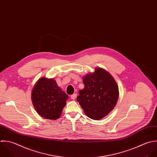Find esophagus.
<instances>
[{
  "instance_id": "obj_1",
  "label": "esophagus",
  "mask_w": 157,
  "mask_h": 157,
  "mask_svg": "<svg viewBox=\"0 0 157 157\" xmlns=\"http://www.w3.org/2000/svg\"><path fill=\"white\" fill-rule=\"evenodd\" d=\"M76 97H77V94H73V95L71 96V98L72 100H75Z\"/></svg>"
}]
</instances>
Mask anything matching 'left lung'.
<instances>
[{
    "label": "left lung",
    "mask_w": 157,
    "mask_h": 157,
    "mask_svg": "<svg viewBox=\"0 0 157 157\" xmlns=\"http://www.w3.org/2000/svg\"><path fill=\"white\" fill-rule=\"evenodd\" d=\"M84 88L79 91L77 101L90 119L100 120L116 106L119 87L114 78L105 70L97 68L83 77Z\"/></svg>",
    "instance_id": "8db88e82"
}]
</instances>
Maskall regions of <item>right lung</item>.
Masks as SVG:
<instances>
[{
	"label": "right lung",
	"instance_id": "right-lung-1",
	"mask_svg": "<svg viewBox=\"0 0 157 157\" xmlns=\"http://www.w3.org/2000/svg\"><path fill=\"white\" fill-rule=\"evenodd\" d=\"M68 96L53 79L41 78L35 83L31 95L37 113L46 119L56 120L62 114Z\"/></svg>",
	"mask_w": 157,
	"mask_h": 157
}]
</instances>
